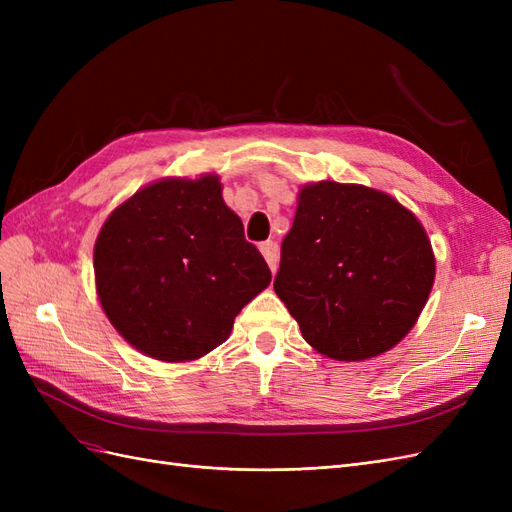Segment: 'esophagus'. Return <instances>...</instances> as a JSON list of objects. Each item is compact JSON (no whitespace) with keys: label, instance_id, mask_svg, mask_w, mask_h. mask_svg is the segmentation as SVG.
Segmentation results:
<instances>
[{"label":"esophagus","instance_id":"34e87169","mask_svg":"<svg viewBox=\"0 0 512 512\" xmlns=\"http://www.w3.org/2000/svg\"><path fill=\"white\" fill-rule=\"evenodd\" d=\"M260 252H262V256H265L269 269L275 273L277 260H280V245H277L275 241H265L260 245Z\"/></svg>","mask_w":512,"mask_h":512}]
</instances>
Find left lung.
Masks as SVG:
<instances>
[{"label":"left lung","mask_w":512,"mask_h":512,"mask_svg":"<svg viewBox=\"0 0 512 512\" xmlns=\"http://www.w3.org/2000/svg\"><path fill=\"white\" fill-rule=\"evenodd\" d=\"M433 277L436 258L412 211L365 185L318 181L299 192L273 288L309 346L365 361L408 335Z\"/></svg>","instance_id":"1"}]
</instances>
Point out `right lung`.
<instances>
[{
  "label": "right lung",
  "mask_w": 512,
  "mask_h": 512,
  "mask_svg": "<svg viewBox=\"0 0 512 512\" xmlns=\"http://www.w3.org/2000/svg\"><path fill=\"white\" fill-rule=\"evenodd\" d=\"M106 318L138 352L194 361L224 344L243 305L271 282L218 175L160 179L108 215L94 247Z\"/></svg>",
  "instance_id": "right-lung-1"
}]
</instances>
